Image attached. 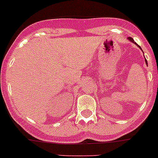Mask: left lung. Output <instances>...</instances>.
<instances>
[{
    "label": "left lung",
    "instance_id": "8db88e82",
    "mask_svg": "<svg viewBox=\"0 0 158 158\" xmlns=\"http://www.w3.org/2000/svg\"><path fill=\"white\" fill-rule=\"evenodd\" d=\"M128 40H130V41H131V42H132V43H134V44H136V45H137V46H138V47H139V48H140V49H141V48H140V46H139V45H138V44H136V43H135V41H134V40H133V39H132V38H131V37H128ZM145 62H146V64H147V59H145Z\"/></svg>",
    "mask_w": 158,
    "mask_h": 158
}]
</instances>
